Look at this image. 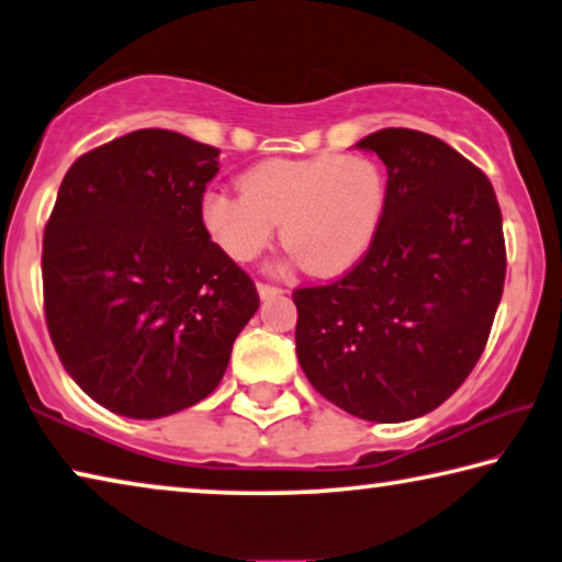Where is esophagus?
I'll return each mask as SVG.
<instances>
[{
    "instance_id": "obj_1",
    "label": "esophagus",
    "mask_w": 562,
    "mask_h": 562,
    "mask_svg": "<svg viewBox=\"0 0 562 562\" xmlns=\"http://www.w3.org/2000/svg\"><path fill=\"white\" fill-rule=\"evenodd\" d=\"M281 293H283V289L273 286V283L258 281V296H261V299H273V296H281Z\"/></svg>"
}]
</instances>
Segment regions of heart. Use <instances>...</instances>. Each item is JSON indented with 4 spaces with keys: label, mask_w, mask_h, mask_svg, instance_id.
I'll use <instances>...</instances> for the list:
<instances>
[{
    "label": "heart",
    "mask_w": 562,
    "mask_h": 562,
    "mask_svg": "<svg viewBox=\"0 0 562 562\" xmlns=\"http://www.w3.org/2000/svg\"><path fill=\"white\" fill-rule=\"evenodd\" d=\"M211 238L236 261H251L281 238L304 269L316 276L349 271L374 244L386 213V176L367 155L273 158L244 176V191L203 198Z\"/></svg>",
    "instance_id": "heart-1"
}]
</instances>
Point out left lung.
I'll list each match as a JSON object with an SVG mask.
<instances>
[{"label": "left lung", "instance_id": "left-lung-1", "mask_svg": "<svg viewBox=\"0 0 562 562\" xmlns=\"http://www.w3.org/2000/svg\"><path fill=\"white\" fill-rule=\"evenodd\" d=\"M386 166V213L357 266L291 293L314 390L369 422L422 417L485 351L505 286L503 213L485 172L435 135L384 127L357 143Z\"/></svg>", "mask_w": 562, "mask_h": 562}]
</instances>
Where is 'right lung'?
<instances>
[{"instance_id": "obj_1", "label": "right lung", "mask_w": 562, "mask_h": 562, "mask_svg": "<svg viewBox=\"0 0 562 562\" xmlns=\"http://www.w3.org/2000/svg\"><path fill=\"white\" fill-rule=\"evenodd\" d=\"M218 148L135 131L80 155L42 240L49 339L80 390L133 419L205 400L256 314V283L213 244Z\"/></svg>"}]
</instances>
